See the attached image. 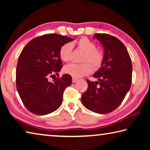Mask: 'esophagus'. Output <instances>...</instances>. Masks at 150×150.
<instances>
[{
  "mask_svg": "<svg viewBox=\"0 0 150 150\" xmlns=\"http://www.w3.org/2000/svg\"><path fill=\"white\" fill-rule=\"evenodd\" d=\"M77 81V78H75V77H73V78H72L73 83H75Z\"/></svg>",
  "mask_w": 150,
  "mask_h": 150,
  "instance_id": "esophagus-1",
  "label": "esophagus"
}]
</instances>
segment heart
Returning <instances> with one entry per match:
<instances>
[{
  "instance_id": "heart-1",
  "label": "heart",
  "mask_w": 150,
  "mask_h": 150,
  "mask_svg": "<svg viewBox=\"0 0 150 150\" xmlns=\"http://www.w3.org/2000/svg\"><path fill=\"white\" fill-rule=\"evenodd\" d=\"M79 50L84 52L81 61L82 63L72 64L65 66L64 68L65 73H67L73 77L78 78L83 77L91 73L92 67L89 64L91 63L94 69H97L102 64L104 55L100 50L96 49V45L95 43L91 41L87 38H81L77 41L73 43ZM73 51V45L70 43L63 44L59 50V57L63 62H69L71 60ZM89 62V64L86 62Z\"/></svg>"
}]
</instances>
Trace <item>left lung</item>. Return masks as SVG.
I'll return each instance as SVG.
<instances>
[{
	"mask_svg": "<svg viewBox=\"0 0 150 150\" xmlns=\"http://www.w3.org/2000/svg\"><path fill=\"white\" fill-rule=\"evenodd\" d=\"M104 47V58L100 69L93 75L98 81L87 79V90L81 102L88 110L106 114L117 108L130 90L132 64L126 47L117 38L108 34H95Z\"/></svg>",
	"mask_w": 150,
	"mask_h": 150,
	"instance_id": "8db88e82",
	"label": "left lung"
}]
</instances>
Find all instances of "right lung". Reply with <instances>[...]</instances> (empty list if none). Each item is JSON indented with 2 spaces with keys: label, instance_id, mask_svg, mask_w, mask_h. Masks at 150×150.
I'll list each match as a JSON object with an SVG mask.
<instances>
[{
  "label": "right lung",
  "instance_id": "1",
  "mask_svg": "<svg viewBox=\"0 0 150 150\" xmlns=\"http://www.w3.org/2000/svg\"><path fill=\"white\" fill-rule=\"evenodd\" d=\"M73 40L47 34L32 39L22 50L16 67V88L22 103L31 112L45 115L62 105L63 91L72 83L71 76L64 74L53 82L48 79L58 75L63 67L60 47Z\"/></svg>",
  "mask_w": 150,
  "mask_h": 150
}]
</instances>
